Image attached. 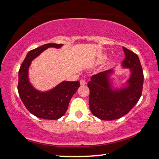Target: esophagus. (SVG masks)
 I'll return each instance as SVG.
<instances>
[{
  "label": "esophagus",
  "instance_id": "34e87169",
  "mask_svg": "<svg viewBox=\"0 0 159 159\" xmlns=\"http://www.w3.org/2000/svg\"><path fill=\"white\" fill-rule=\"evenodd\" d=\"M80 84H81V85H84L86 84V81L84 80H80Z\"/></svg>",
  "mask_w": 159,
  "mask_h": 159
}]
</instances>
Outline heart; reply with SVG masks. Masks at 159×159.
<instances>
[{
	"instance_id": "b5f03b06",
	"label": "heart",
	"mask_w": 159,
	"mask_h": 159,
	"mask_svg": "<svg viewBox=\"0 0 159 159\" xmlns=\"http://www.w3.org/2000/svg\"><path fill=\"white\" fill-rule=\"evenodd\" d=\"M105 59H106V56H103V57H102L101 58H100L99 60L102 62V61H104Z\"/></svg>"
}]
</instances>
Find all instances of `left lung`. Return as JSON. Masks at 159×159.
Wrapping results in <instances>:
<instances>
[{
	"instance_id": "obj_1",
	"label": "left lung",
	"mask_w": 159,
	"mask_h": 159,
	"mask_svg": "<svg viewBox=\"0 0 159 159\" xmlns=\"http://www.w3.org/2000/svg\"><path fill=\"white\" fill-rule=\"evenodd\" d=\"M123 50L125 59L122 67L131 72L125 87L113 89L109 79L111 70L93 75L87 84L90 111L102 120L111 121L124 116L136 104L142 93L143 73L138 55L124 47Z\"/></svg>"
}]
</instances>
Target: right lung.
<instances>
[{"mask_svg": "<svg viewBox=\"0 0 159 159\" xmlns=\"http://www.w3.org/2000/svg\"><path fill=\"white\" fill-rule=\"evenodd\" d=\"M62 44L48 43L29 51L18 72V91L26 109L40 119L55 120L62 117L67 110L70 99L79 87V81H63L48 92L35 89L29 82L28 69L35 57L49 48H60Z\"/></svg>", "mask_w": 159, "mask_h": 159, "instance_id": "obj_1", "label": "right lung"}]
</instances>
